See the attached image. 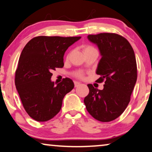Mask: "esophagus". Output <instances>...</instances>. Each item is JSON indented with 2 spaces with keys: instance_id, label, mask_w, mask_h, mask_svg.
<instances>
[{
  "instance_id": "esophagus-1",
  "label": "esophagus",
  "mask_w": 152,
  "mask_h": 152,
  "mask_svg": "<svg viewBox=\"0 0 152 152\" xmlns=\"http://www.w3.org/2000/svg\"><path fill=\"white\" fill-rule=\"evenodd\" d=\"M74 83H75V88L78 87V86H79L81 85V83H79V82H78V81H75Z\"/></svg>"
}]
</instances>
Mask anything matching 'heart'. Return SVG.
<instances>
[{
	"label": "heart",
	"instance_id": "heart-1",
	"mask_svg": "<svg viewBox=\"0 0 152 152\" xmlns=\"http://www.w3.org/2000/svg\"><path fill=\"white\" fill-rule=\"evenodd\" d=\"M90 50H95V49L94 48H92V47L91 46H86L85 48L83 49V52H87V51H90ZM77 75L79 77H81V75L80 73H78Z\"/></svg>",
	"mask_w": 152,
	"mask_h": 152
}]
</instances>
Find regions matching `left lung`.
Masks as SVG:
<instances>
[{"instance_id":"1","label":"left lung","mask_w":152,"mask_h":152,"mask_svg":"<svg viewBox=\"0 0 152 152\" xmlns=\"http://www.w3.org/2000/svg\"><path fill=\"white\" fill-rule=\"evenodd\" d=\"M88 39L99 48L101 56L96 73L104 80L103 90L88 84L84 99L86 109L96 120L107 122L118 118L126 108L137 79L134 50L126 39L114 33L90 34Z\"/></svg>"}]
</instances>
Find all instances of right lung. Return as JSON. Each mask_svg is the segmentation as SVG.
I'll use <instances>...</instances> for the list:
<instances>
[{"mask_svg": "<svg viewBox=\"0 0 152 152\" xmlns=\"http://www.w3.org/2000/svg\"><path fill=\"white\" fill-rule=\"evenodd\" d=\"M80 37L40 36L23 49L15 71L16 89L26 111L34 120L46 122L60 111L62 100L73 89L72 79L55 84L52 71L64 66V55Z\"/></svg>", "mask_w": 152, "mask_h": 152, "instance_id": "obj_1", "label": "right lung"}]
</instances>
